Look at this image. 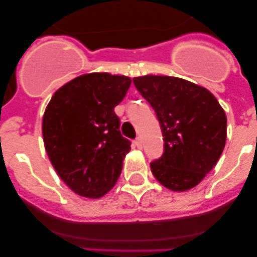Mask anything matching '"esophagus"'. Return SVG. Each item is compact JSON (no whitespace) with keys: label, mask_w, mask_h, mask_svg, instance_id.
I'll use <instances>...</instances> for the list:
<instances>
[{"label":"esophagus","mask_w":257,"mask_h":257,"mask_svg":"<svg viewBox=\"0 0 257 257\" xmlns=\"http://www.w3.org/2000/svg\"><path fill=\"white\" fill-rule=\"evenodd\" d=\"M134 144L137 145V148H139V149H142V139L139 138H136V141H134Z\"/></svg>","instance_id":"34e87169"}]
</instances>
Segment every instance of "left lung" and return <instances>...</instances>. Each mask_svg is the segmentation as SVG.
<instances>
[{
  "mask_svg": "<svg viewBox=\"0 0 257 257\" xmlns=\"http://www.w3.org/2000/svg\"><path fill=\"white\" fill-rule=\"evenodd\" d=\"M162 128L164 153L150 163L165 188L185 191L216 165L226 142V115L216 98L189 80L168 76L133 78Z\"/></svg>",
  "mask_w": 257,
  "mask_h": 257,
  "instance_id": "left-lung-1",
  "label": "left lung"
}]
</instances>
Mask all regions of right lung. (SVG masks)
I'll return each instance as SVG.
<instances>
[{"instance_id": "right-lung-1", "label": "right lung", "mask_w": 257, "mask_h": 257, "mask_svg": "<svg viewBox=\"0 0 257 257\" xmlns=\"http://www.w3.org/2000/svg\"><path fill=\"white\" fill-rule=\"evenodd\" d=\"M132 79L89 73L59 88L46 108L42 134L59 178L80 196L100 198L115 185L131 142L114 112Z\"/></svg>"}]
</instances>
